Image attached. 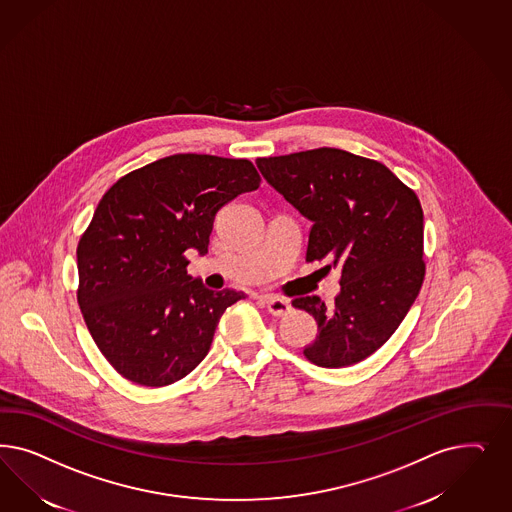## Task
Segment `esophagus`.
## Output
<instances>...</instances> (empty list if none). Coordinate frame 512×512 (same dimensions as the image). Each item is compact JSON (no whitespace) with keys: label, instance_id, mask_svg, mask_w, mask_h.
<instances>
[{"label":"esophagus","instance_id":"obj_1","mask_svg":"<svg viewBox=\"0 0 512 512\" xmlns=\"http://www.w3.org/2000/svg\"><path fill=\"white\" fill-rule=\"evenodd\" d=\"M260 301L267 307V311L273 314V316H284V314L290 311V303L279 299V297L262 296Z\"/></svg>","mask_w":512,"mask_h":512}]
</instances>
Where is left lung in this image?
I'll use <instances>...</instances> for the list:
<instances>
[{
  "label": "left lung",
  "mask_w": 512,
  "mask_h": 512,
  "mask_svg": "<svg viewBox=\"0 0 512 512\" xmlns=\"http://www.w3.org/2000/svg\"><path fill=\"white\" fill-rule=\"evenodd\" d=\"M256 165L313 222L305 260L341 269L331 309L318 296L292 301L318 324L305 358L320 367L362 362L392 337L422 288L420 201L386 165L347 150L322 147Z\"/></svg>",
  "instance_id": "8db88e82"
}]
</instances>
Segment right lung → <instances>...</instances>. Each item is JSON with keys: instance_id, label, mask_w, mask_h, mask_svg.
<instances>
[{"instance_id": "1", "label": "right lung", "mask_w": 512, "mask_h": 512, "mask_svg": "<svg viewBox=\"0 0 512 512\" xmlns=\"http://www.w3.org/2000/svg\"><path fill=\"white\" fill-rule=\"evenodd\" d=\"M260 181L248 160L173 154L105 192L77 247V301L124 379L160 388L207 356L220 316L245 294L205 288L184 252L205 254L216 213Z\"/></svg>"}]
</instances>
